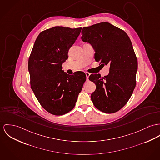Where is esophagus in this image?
<instances>
[{"instance_id":"34e87169","label":"esophagus","mask_w":160,"mask_h":160,"mask_svg":"<svg viewBox=\"0 0 160 160\" xmlns=\"http://www.w3.org/2000/svg\"><path fill=\"white\" fill-rule=\"evenodd\" d=\"M85 74H86V80H89V75H90V73L86 72H85Z\"/></svg>"}]
</instances>
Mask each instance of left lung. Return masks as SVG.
<instances>
[{"label": "left lung", "mask_w": 160, "mask_h": 160, "mask_svg": "<svg viewBox=\"0 0 160 160\" xmlns=\"http://www.w3.org/2000/svg\"><path fill=\"white\" fill-rule=\"evenodd\" d=\"M82 35L95 50V60L110 64L108 75L89 76L96 85L91 100L98 110L116 112L127 103L136 85L138 60L132 42L123 30L106 22L83 27Z\"/></svg>", "instance_id": "left-lung-1"}]
</instances>
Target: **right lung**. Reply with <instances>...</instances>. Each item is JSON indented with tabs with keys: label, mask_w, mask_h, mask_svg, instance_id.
<instances>
[{
	"label": "right lung",
	"mask_w": 160,
	"mask_h": 160,
	"mask_svg": "<svg viewBox=\"0 0 160 160\" xmlns=\"http://www.w3.org/2000/svg\"><path fill=\"white\" fill-rule=\"evenodd\" d=\"M82 28L57 26L41 32L29 57L31 88L42 107L52 114L72 110L86 81L84 72L71 75L62 70Z\"/></svg>",
	"instance_id": "1"
}]
</instances>
